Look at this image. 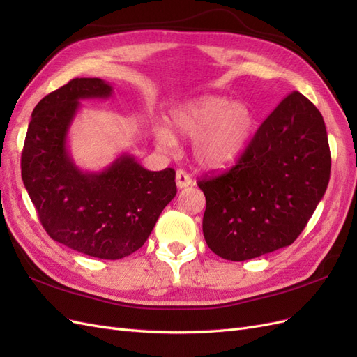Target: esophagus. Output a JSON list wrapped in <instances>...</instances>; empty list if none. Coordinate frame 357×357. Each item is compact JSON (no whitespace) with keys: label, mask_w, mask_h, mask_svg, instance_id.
<instances>
[{"label":"esophagus","mask_w":357,"mask_h":357,"mask_svg":"<svg viewBox=\"0 0 357 357\" xmlns=\"http://www.w3.org/2000/svg\"><path fill=\"white\" fill-rule=\"evenodd\" d=\"M176 183L178 189H185L192 185V178L185 169H177L176 172Z\"/></svg>","instance_id":"1"}]
</instances>
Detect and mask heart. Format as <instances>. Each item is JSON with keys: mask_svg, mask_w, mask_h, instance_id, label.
Instances as JSON below:
<instances>
[{"mask_svg": "<svg viewBox=\"0 0 357 357\" xmlns=\"http://www.w3.org/2000/svg\"><path fill=\"white\" fill-rule=\"evenodd\" d=\"M255 126L248 107L223 96H202L177 107L169 114V131L156 126L153 135L159 147L171 149L176 138L193 139V155L202 167L225 168L245 150Z\"/></svg>", "mask_w": 357, "mask_h": 357, "instance_id": "1", "label": "heart"}]
</instances>
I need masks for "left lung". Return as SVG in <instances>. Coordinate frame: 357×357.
Instances as JSON below:
<instances>
[{
    "label": "left lung",
    "mask_w": 357,
    "mask_h": 357,
    "mask_svg": "<svg viewBox=\"0 0 357 357\" xmlns=\"http://www.w3.org/2000/svg\"><path fill=\"white\" fill-rule=\"evenodd\" d=\"M331 177L326 126L316 105L291 92L269 114L236 164L198 180L202 232L218 256L241 262L290 245Z\"/></svg>",
    "instance_id": "obj_1"
}]
</instances>
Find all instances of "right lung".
I'll return each mask as SVG.
<instances>
[{
    "label": "right lung",
    "mask_w": 357,
    "mask_h": 357,
    "mask_svg": "<svg viewBox=\"0 0 357 357\" xmlns=\"http://www.w3.org/2000/svg\"><path fill=\"white\" fill-rule=\"evenodd\" d=\"M101 79H73L46 95L31 116L20 159L22 180L43 228L73 250L116 261L137 252L176 197V171H149L122 155L101 172H83L67 134L84 98H109Z\"/></svg>",
    "instance_id": "right-lung-1"
}]
</instances>
